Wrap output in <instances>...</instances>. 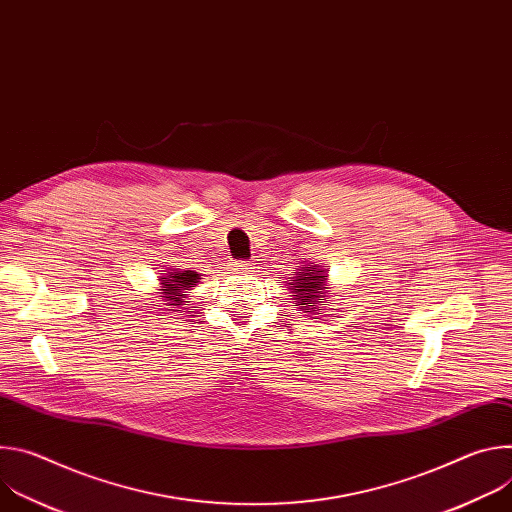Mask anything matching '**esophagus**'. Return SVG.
Returning <instances> with one entry per match:
<instances>
[{
	"label": "esophagus",
	"instance_id": "34e87169",
	"mask_svg": "<svg viewBox=\"0 0 512 512\" xmlns=\"http://www.w3.org/2000/svg\"><path fill=\"white\" fill-rule=\"evenodd\" d=\"M231 267H233V271H239V273H241V271H249V269H253L249 261H233V263H231Z\"/></svg>",
	"mask_w": 512,
	"mask_h": 512
}]
</instances>
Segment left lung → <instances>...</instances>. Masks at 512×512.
I'll list each match as a JSON object with an SVG mask.
<instances>
[{"instance_id":"8db88e82","label":"left lung","mask_w":512,"mask_h":512,"mask_svg":"<svg viewBox=\"0 0 512 512\" xmlns=\"http://www.w3.org/2000/svg\"><path fill=\"white\" fill-rule=\"evenodd\" d=\"M318 267L316 265H312V267H308V269H300L296 275H298V279H291L294 283H289L291 287H294L296 291H298V296H296V300H298V306H300V310H312V312H316V304L318 306H324V298L320 296V287L324 285V279H326V273H322V271H316ZM308 270V274H304L303 271Z\"/></svg>"}]
</instances>
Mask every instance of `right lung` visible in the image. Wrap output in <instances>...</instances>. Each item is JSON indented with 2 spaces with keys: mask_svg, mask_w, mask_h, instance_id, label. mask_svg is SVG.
Returning a JSON list of instances; mask_svg holds the SVG:
<instances>
[{
  "mask_svg": "<svg viewBox=\"0 0 512 512\" xmlns=\"http://www.w3.org/2000/svg\"><path fill=\"white\" fill-rule=\"evenodd\" d=\"M200 275L196 271H172L170 275L162 277L166 289H162V298H166V306L170 308H182L184 306V298L188 296V289H192L198 283ZM171 304L168 305L167 302ZM172 312H180V310H172Z\"/></svg>",
  "mask_w": 512,
  "mask_h": 512,
  "instance_id": "right-lung-1",
  "label": "right lung"
}]
</instances>
